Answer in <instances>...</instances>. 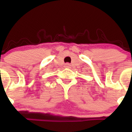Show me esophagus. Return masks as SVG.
I'll return each instance as SVG.
<instances>
[{
    "label": "esophagus",
    "mask_w": 132,
    "mask_h": 132,
    "mask_svg": "<svg viewBox=\"0 0 132 132\" xmlns=\"http://www.w3.org/2000/svg\"><path fill=\"white\" fill-rule=\"evenodd\" d=\"M70 66H71V65H70L69 63H66V64H65V67H66V68H69Z\"/></svg>",
    "instance_id": "34e87169"
}]
</instances>
